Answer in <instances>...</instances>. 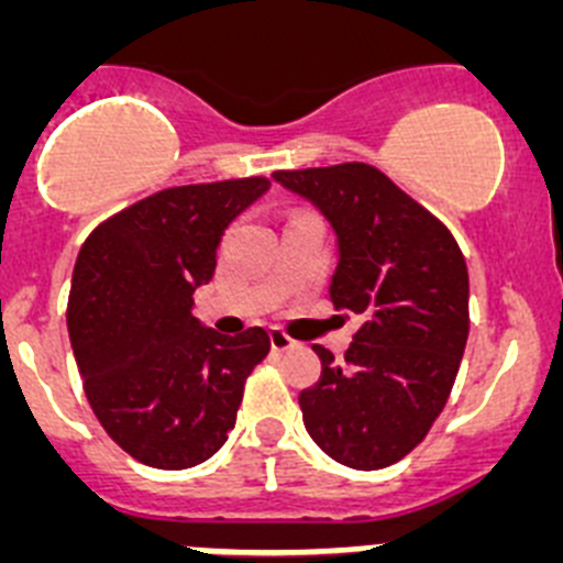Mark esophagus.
<instances>
[{
  "label": "esophagus",
  "mask_w": 563,
  "mask_h": 563,
  "mask_svg": "<svg viewBox=\"0 0 563 563\" xmlns=\"http://www.w3.org/2000/svg\"><path fill=\"white\" fill-rule=\"evenodd\" d=\"M271 346H273V352H290V350H296V341H292V338H287L282 330H271Z\"/></svg>",
  "instance_id": "esophagus-1"
}]
</instances>
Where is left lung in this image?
<instances>
[{"label": "left lung", "instance_id": "obj_1", "mask_svg": "<svg viewBox=\"0 0 563 563\" xmlns=\"http://www.w3.org/2000/svg\"><path fill=\"white\" fill-rule=\"evenodd\" d=\"M318 208L338 242L335 310L361 316L343 363L324 346L321 377L298 395L305 429L355 471L395 465L429 434L467 341V267L451 231L366 163L273 172Z\"/></svg>", "mask_w": 563, "mask_h": 563}]
</instances>
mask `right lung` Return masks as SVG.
<instances>
[{"mask_svg":"<svg viewBox=\"0 0 563 563\" xmlns=\"http://www.w3.org/2000/svg\"><path fill=\"white\" fill-rule=\"evenodd\" d=\"M267 188L265 177L166 188L101 222L78 253L67 330L84 391L143 465L183 471L217 454L271 352L262 327L228 338L191 312L225 228Z\"/></svg>","mask_w":563,"mask_h":563,"instance_id":"right-lung-1","label":"right lung"}]
</instances>
